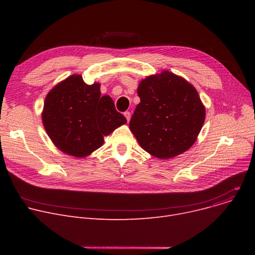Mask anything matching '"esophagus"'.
Returning <instances> with one entry per match:
<instances>
[{"label": "esophagus", "instance_id": "obj_1", "mask_svg": "<svg viewBox=\"0 0 255 255\" xmlns=\"http://www.w3.org/2000/svg\"><path fill=\"white\" fill-rule=\"evenodd\" d=\"M124 116H125V118L127 119V121L129 122V121H130V118H131V114H130V112H125V113H124Z\"/></svg>", "mask_w": 255, "mask_h": 255}]
</instances>
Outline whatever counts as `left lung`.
<instances>
[{"label":"left lung","mask_w":255,"mask_h":255,"mask_svg":"<svg viewBox=\"0 0 255 255\" xmlns=\"http://www.w3.org/2000/svg\"><path fill=\"white\" fill-rule=\"evenodd\" d=\"M140 102L129 127L141 148L159 159L189 150L206 119V109L196 89L175 73L163 70L138 85Z\"/></svg>","instance_id":"8db88e82"}]
</instances>
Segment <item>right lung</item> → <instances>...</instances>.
<instances>
[{
  "instance_id": "obj_1",
  "label": "right lung",
  "mask_w": 255,
  "mask_h": 255,
  "mask_svg": "<svg viewBox=\"0 0 255 255\" xmlns=\"http://www.w3.org/2000/svg\"><path fill=\"white\" fill-rule=\"evenodd\" d=\"M41 116L52 143L76 158L99 149L104 136L127 123L113 99L101 96L100 84L87 85L79 74L68 76L48 92Z\"/></svg>"
}]
</instances>
